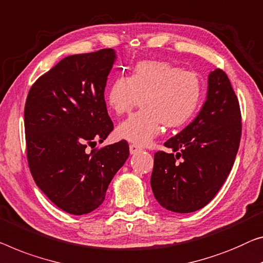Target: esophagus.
<instances>
[{
	"label": "esophagus",
	"instance_id": "esophagus-1",
	"mask_svg": "<svg viewBox=\"0 0 263 263\" xmlns=\"http://www.w3.org/2000/svg\"><path fill=\"white\" fill-rule=\"evenodd\" d=\"M140 151V147L138 146V145H136V144H131L130 145V154L131 155H135V154H137V152H139Z\"/></svg>",
	"mask_w": 263,
	"mask_h": 263
}]
</instances>
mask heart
Instances as JSON below:
<instances>
[{
  "mask_svg": "<svg viewBox=\"0 0 263 263\" xmlns=\"http://www.w3.org/2000/svg\"><path fill=\"white\" fill-rule=\"evenodd\" d=\"M203 82L197 74L166 61L137 62L130 76L117 77L108 86L106 100L116 115L128 113L142 98L143 111L117 127L119 139L138 146L150 144L166 127L176 128L193 119L201 105Z\"/></svg>",
  "mask_w": 263,
  "mask_h": 263,
  "instance_id": "obj_1",
  "label": "heart"
}]
</instances>
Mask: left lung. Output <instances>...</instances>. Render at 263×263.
<instances>
[{"mask_svg":"<svg viewBox=\"0 0 263 263\" xmlns=\"http://www.w3.org/2000/svg\"><path fill=\"white\" fill-rule=\"evenodd\" d=\"M241 132L238 99L227 74L216 68L208 78L201 112L164 143L175 154H155L151 187L159 204L181 214L205 206L232 170Z\"/></svg>","mask_w":263,"mask_h":263,"instance_id":"1","label":"left lung"}]
</instances>
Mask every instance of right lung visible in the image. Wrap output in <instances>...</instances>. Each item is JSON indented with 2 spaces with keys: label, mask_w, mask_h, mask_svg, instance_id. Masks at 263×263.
I'll use <instances>...</instances> for the list:
<instances>
[{
  "label": "right lung",
  "mask_w": 263,
  "mask_h": 263,
  "mask_svg": "<svg viewBox=\"0 0 263 263\" xmlns=\"http://www.w3.org/2000/svg\"><path fill=\"white\" fill-rule=\"evenodd\" d=\"M115 61L112 48L69 55L39 78L27 97L25 132L31 176L68 214L96 210L130 155L126 140L93 148L113 130L104 91Z\"/></svg>",
  "instance_id": "obj_1"
}]
</instances>
